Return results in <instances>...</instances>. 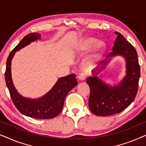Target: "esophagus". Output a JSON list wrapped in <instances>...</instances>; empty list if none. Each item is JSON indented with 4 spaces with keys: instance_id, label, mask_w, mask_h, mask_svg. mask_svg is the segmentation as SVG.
I'll use <instances>...</instances> for the list:
<instances>
[{
    "instance_id": "34e87169",
    "label": "esophagus",
    "mask_w": 146,
    "mask_h": 146,
    "mask_svg": "<svg viewBox=\"0 0 146 146\" xmlns=\"http://www.w3.org/2000/svg\"><path fill=\"white\" fill-rule=\"evenodd\" d=\"M86 77V76L85 74L82 73V74H80L78 76V80H79L80 81H84V80H85Z\"/></svg>"
}]
</instances>
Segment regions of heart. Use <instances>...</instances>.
<instances>
[{"instance_id":"heart-1","label":"heart","mask_w":146,"mask_h":146,"mask_svg":"<svg viewBox=\"0 0 146 146\" xmlns=\"http://www.w3.org/2000/svg\"><path fill=\"white\" fill-rule=\"evenodd\" d=\"M106 49V44L103 40H98L97 38L86 36L82 38L76 43L74 50L76 54H82L90 51L86 58L88 63H92L98 60L104 54Z\"/></svg>"}]
</instances>
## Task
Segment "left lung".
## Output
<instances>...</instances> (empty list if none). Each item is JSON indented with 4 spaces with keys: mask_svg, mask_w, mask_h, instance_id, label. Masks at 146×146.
Masks as SVG:
<instances>
[{
    "mask_svg": "<svg viewBox=\"0 0 146 146\" xmlns=\"http://www.w3.org/2000/svg\"><path fill=\"white\" fill-rule=\"evenodd\" d=\"M116 35L112 52L109 54L98 66L92 71V76L88 78L86 83L90 90L88 105L95 115L108 116L127 108L134 100L138 89L140 67L134 47L126 40L122 35ZM120 55L126 61V75L117 85H108L97 77L113 57Z\"/></svg>",
    "mask_w": 146,
    "mask_h": 146,
    "instance_id": "8db88e82",
    "label": "left lung"
}]
</instances>
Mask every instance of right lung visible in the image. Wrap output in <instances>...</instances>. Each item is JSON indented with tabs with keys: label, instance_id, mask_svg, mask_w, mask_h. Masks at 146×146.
I'll return each mask as SVG.
<instances>
[{
	"label": "right lung",
	"instance_id": "obj_1",
	"mask_svg": "<svg viewBox=\"0 0 146 146\" xmlns=\"http://www.w3.org/2000/svg\"><path fill=\"white\" fill-rule=\"evenodd\" d=\"M41 39L40 34L33 33L25 36L8 57L5 72L6 84L14 104L23 115L36 119H50L57 116L62 110L65 98L78 84L74 74L60 78L46 94L38 98L32 99L23 96L14 85L11 74V62L16 52L31 42Z\"/></svg>",
	"mask_w": 146,
	"mask_h": 146
}]
</instances>
